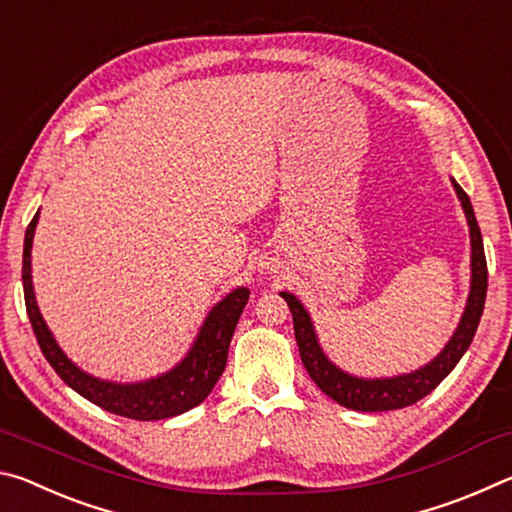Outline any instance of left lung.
Returning a JSON list of instances; mask_svg holds the SVG:
<instances>
[{
    "mask_svg": "<svg viewBox=\"0 0 512 512\" xmlns=\"http://www.w3.org/2000/svg\"><path fill=\"white\" fill-rule=\"evenodd\" d=\"M454 189L458 198H461V205L467 216V225H470V237H472V289L470 298H467L465 314L458 323L456 334L452 341L445 345V350L433 359L429 366L411 372V375L393 377V379H359L345 375L343 370L334 366L332 361L320 350L316 341L314 325H311L309 314L305 307L300 305V300L291 293L282 291V298L287 300V305L293 314V332H296L298 350L302 363L309 372V377L316 381V386L325 395L332 397L334 402H339L345 409L352 411H393V409H404V406H411L420 402L424 395H429L433 388H436L440 381H443L449 372L456 368V363L461 361L465 350L470 348V343L476 334V327H479V320L483 314L485 305V293H488V264H485V253H483V239L479 223H476V216L472 210V203L463 187L454 183Z\"/></svg>",
    "mask_w": 512,
    "mask_h": 512,
    "instance_id": "1",
    "label": "left lung"
}]
</instances>
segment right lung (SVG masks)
<instances>
[{
    "instance_id": "1",
    "label": "right lung",
    "mask_w": 512,
    "mask_h": 512,
    "mask_svg": "<svg viewBox=\"0 0 512 512\" xmlns=\"http://www.w3.org/2000/svg\"><path fill=\"white\" fill-rule=\"evenodd\" d=\"M38 214L33 216L27 235H24V255H22V284H24V305L31 320L33 334H36L38 345L49 366L56 370V375L65 381L69 388L83 395L85 400L101 406L103 411L115 415H124L131 420H164L180 415L196 404H201L207 395L212 393L216 381L228 363V348L239 323L241 311H244L250 291L235 289L230 296H225L216 305L205 325L198 334L194 348L189 350L187 359L180 366L173 368L167 375L158 379L144 381V384H112V381H101L85 375L69 361L63 350L58 348L49 327L42 320L36 296H33L31 282V244L33 232H36Z\"/></svg>"
}]
</instances>
